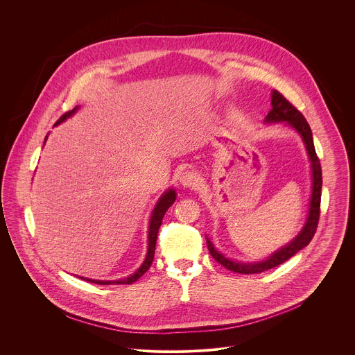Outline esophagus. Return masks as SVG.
I'll return each mask as SVG.
<instances>
[{
    "instance_id": "1",
    "label": "esophagus",
    "mask_w": 355,
    "mask_h": 355,
    "mask_svg": "<svg viewBox=\"0 0 355 355\" xmlns=\"http://www.w3.org/2000/svg\"><path fill=\"white\" fill-rule=\"evenodd\" d=\"M200 182V176L197 175V172L194 171H186L182 173L180 176V183L183 184V187L190 189V187H197Z\"/></svg>"
}]
</instances>
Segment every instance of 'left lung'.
I'll use <instances>...</instances> for the list:
<instances>
[{
  "label": "left lung",
  "instance_id": "obj_1",
  "mask_svg": "<svg viewBox=\"0 0 355 355\" xmlns=\"http://www.w3.org/2000/svg\"><path fill=\"white\" fill-rule=\"evenodd\" d=\"M279 121H287L288 125H291L297 132L304 139L306 150L309 154V159L311 162V198H310V207H309V214L307 220L304 223V227L302 231L298 234L295 239H293L290 243H287L283 249L275 252L269 258L259 261V262H239V261H232L227 257H224L220 253L210 239L206 238L207 249L211 254V257L221 263L224 268L228 270H232L235 273H242V275H253V273H261L263 270L272 269L283 262H286L288 258L298 253L306 248L310 241L313 239L317 225H318V218H320V203H321V186H322V173H321V165L320 159L315 154L314 144H313V135L311 130L304 119V114L288 101L283 94L279 92L273 90L272 92V109L265 117V123H279Z\"/></svg>",
  "mask_w": 355,
  "mask_h": 355
}]
</instances>
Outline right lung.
<instances>
[{
  "mask_svg": "<svg viewBox=\"0 0 355 355\" xmlns=\"http://www.w3.org/2000/svg\"><path fill=\"white\" fill-rule=\"evenodd\" d=\"M78 110V106L73 107L72 110H68L65 112L57 121H55V125L62 123L64 120H67L68 117H71L75 112ZM48 138V137H46ZM45 138V141H46ZM176 200V193L173 189L165 191L162 194V197L158 200V202L155 205L154 210H153L152 218H150V225H149V248H148V254H146V258L144 261V263L141 265V268L131 276L123 279V280H112V282H105V280H94V279H87V277H80L86 282H90V283H96V284H101V286H107V284H131L134 282H137L142 275L146 273V270L150 268L152 265L153 258H154V250H155V241H157V234H158V230H159V225L162 223V217L165 214V211L172 206V203L175 202Z\"/></svg>",
  "mask_w": 355,
  "mask_h": 355,
  "instance_id": "right-lung-1",
  "label": "right lung"
}]
</instances>
